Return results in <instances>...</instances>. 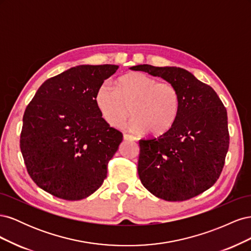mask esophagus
I'll return each instance as SVG.
<instances>
[{"label": "esophagus", "mask_w": 251, "mask_h": 251, "mask_svg": "<svg viewBox=\"0 0 251 251\" xmlns=\"http://www.w3.org/2000/svg\"><path fill=\"white\" fill-rule=\"evenodd\" d=\"M124 139L126 141H135L136 137L133 135H128V134H124Z\"/></svg>", "instance_id": "1"}]
</instances>
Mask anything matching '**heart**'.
<instances>
[{
    "label": "heart",
    "instance_id": "obj_1",
    "mask_svg": "<svg viewBox=\"0 0 251 251\" xmlns=\"http://www.w3.org/2000/svg\"><path fill=\"white\" fill-rule=\"evenodd\" d=\"M95 104L109 126L118 127L132 113L127 131L162 134L170 130L180 109V94L176 86L160 81L140 72L119 78L116 88L103 83L95 93Z\"/></svg>",
    "mask_w": 251,
    "mask_h": 251
}]
</instances>
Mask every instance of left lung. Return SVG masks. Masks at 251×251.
Segmentation results:
<instances>
[{"label": "left lung", "instance_id": "8db88e82", "mask_svg": "<svg viewBox=\"0 0 251 251\" xmlns=\"http://www.w3.org/2000/svg\"><path fill=\"white\" fill-rule=\"evenodd\" d=\"M176 86L178 116L169 131L139 140L138 175L150 193L166 201H184L216 183L229 147L227 112L215 90L185 69L138 65Z\"/></svg>", "mask_w": 251, "mask_h": 251}]
</instances>
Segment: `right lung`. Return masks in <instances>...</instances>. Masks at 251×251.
I'll use <instances>...</instances> for the list:
<instances>
[{
	"label": "right lung",
	"instance_id": "obj_1",
	"mask_svg": "<svg viewBox=\"0 0 251 251\" xmlns=\"http://www.w3.org/2000/svg\"><path fill=\"white\" fill-rule=\"evenodd\" d=\"M116 65H80L45 81L23 116L20 147L30 177L57 198L81 200L107 178L123 141L95 104V93Z\"/></svg>",
	"mask_w": 251,
	"mask_h": 251
}]
</instances>
